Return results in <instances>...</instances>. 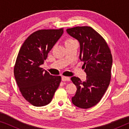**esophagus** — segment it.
Returning a JSON list of instances; mask_svg holds the SVG:
<instances>
[{
	"label": "esophagus",
	"instance_id": "1",
	"mask_svg": "<svg viewBox=\"0 0 129 129\" xmlns=\"http://www.w3.org/2000/svg\"><path fill=\"white\" fill-rule=\"evenodd\" d=\"M61 80H62V81H70V77H69L62 76L61 77Z\"/></svg>",
	"mask_w": 129,
	"mask_h": 129
}]
</instances>
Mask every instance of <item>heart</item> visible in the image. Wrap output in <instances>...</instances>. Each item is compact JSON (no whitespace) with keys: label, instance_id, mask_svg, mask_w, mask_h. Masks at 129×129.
I'll use <instances>...</instances> for the list:
<instances>
[{"label":"heart","instance_id":"b5f03b06","mask_svg":"<svg viewBox=\"0 0 129 129\" xmlns=\"http://www.w3.org/2000/svg\"><path fill=\"white\" fill-rule=\"evenodd\" d=\"M73 41H75V40L72 39H67L66 41H65V45H66V44H67V43H70V42H72Z\"/></svg>","mask_w":129,"mask_h":129}]
</instances>
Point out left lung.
Instances as JSON below:
<instances>
[{"label": "left lung", "instance_id": "1", "mask_svg": "<svg viewBox=\"0 0 129 129\" xmlns=\"http://www.w3.org/2000/svg\"><path fill=\"white\" fill-rule=\"evenodd\" d=\"M80 43V60L84 63L85 82L71 78L77 87L72 102L76 106L89 109L97 105L108 88L113 59L110 48L103 37L89 26H77L66 30Z\"/></svg>", "mask_w": 129, "mask_h": 129}]
</instances>
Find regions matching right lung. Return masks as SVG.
<instances>
[{"instance_id": "1", "label": "right lung", "mask_w": 129, "mask_h": 129, "mask_svg": "<svg viewBox=\"0 0 129 129\" xmlns=\"http://www.w3.org/2000/svg\"><path fill=\"white\" fill-rule=\"evenodd\" d=\"M63 33V28L35 31L19 52L14 75L23 97L35 106L50 103L61 82L60 76L50 75L40 66Z\"/></svg>"}]
</instances>
